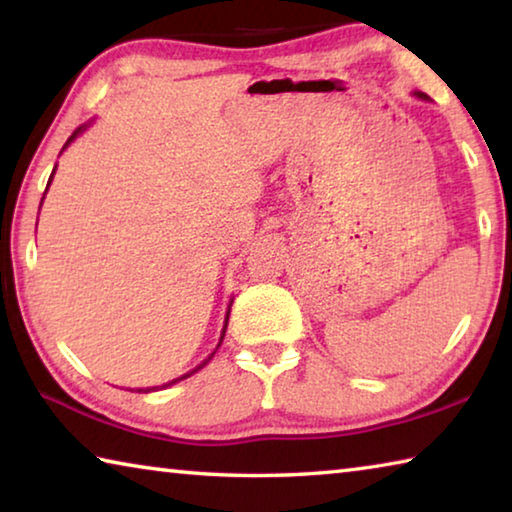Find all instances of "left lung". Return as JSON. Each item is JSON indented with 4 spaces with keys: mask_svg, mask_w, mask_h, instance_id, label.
I'll list each match as a JSON object with an SVG mask.
<instances>
[{
    "mask_svg": "<svg viewBox=\"0 0 512 512\" xmlns=\"http://www.w3.org/2000/svg\"><path fill=\"white\" fill-rule=\"evenodd\" d=\"M415 97H420V99H429V97H427V94H422V92H418V94H415Z\"/></svg>",
    "mask_w": 512,
    "mask_h": 512,
    "instance_id": "left-lung-1",
    "label": "left lung"
}]
</instances>
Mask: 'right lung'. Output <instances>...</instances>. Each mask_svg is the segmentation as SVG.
Masks as SVG:
<instances>
[{"label":"right lung","instance_id":"1","mask_svg":"<svg viewBox=\"0 0 512 512\" xmlns=\"http://www.w3.org/2000/svg\"><path fill=\"white\" fill-rule=\"evenodd\" d=\"M85 128H88V124H83L81 128H76V131H74V135L72 137H69V140H67V144H72L74 140H76V135H81L83 131H85ZM67 144L63 146V149H67ZM51 178H54V173H51ZM51 178H49V183H51ZM228 318H230V309H228V314H225V325H223V332H221V339H219V345H216V350H219L221 348V341H223V336H225V327H228ZM216 350L210 354V357H207L203 363H198V366L194 368V370H189V372H185V375L183 377H178V379H173V381H169V384H162L160 388H167V386H171V384H176V381H180V379H187V377H192L194 375V372H198V370H201L203 366H207V363H210V359L214 357V354H216ZM151 391H158V386H155V388H137V393H151Z\"/></svg>","mask_w":512,"mask_h":512}]
</instances>
